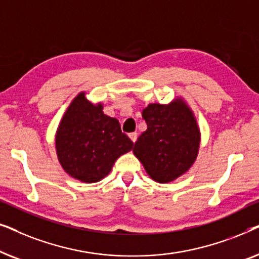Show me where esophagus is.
I'll return each instance as SVG.
<instances>
[{
	"instance_id": "obj_1",
	"label": "esophagus",
	"mask_w": 259,
	"mask_h": 259,
	"mask_svg": "<svg viewBox=\"0 0 259 259\" xmlns=\"http://www.w3.org/2000/svg\"><path fill=\"white\" fill-rule=\"evenodd\" d=\"M128 137H130V139L133 141V143H136V141H137V138H138V133H136V132H132V133H130V134H128Z\"/></svg>"
}]
</instances>
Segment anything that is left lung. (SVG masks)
<instances>
[{
    "instance_id": "obj_1",
    "label": "left lung",
    "mask_w": 259,
    "mask_h": 259,
    "mask_svg": "<svg viewBox=\"0 0 259 259\" xmlns=\"http://www.w3.org/2000/svg\"><path fill=\"white\" fill-rule=\"evenodd\" d=\"M147 130L138 138L133 153L158 183L172 182L196 160L199 130L183 101L165 106L151 104L143 111Z\"/></svg>"
}]
</instances>
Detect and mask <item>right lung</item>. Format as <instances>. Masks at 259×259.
I'll return each instance as SVG.
<instances>
[{
    "instance_id": "obj_1",
    "label": "right lung",
    "mask_w": 259,
    "mask_h": 259,
    "mask_svg": "<svg viewBox=\"0 0 259 259\" xmlns=\"http://www.w3.org/2000/svg\"><path fill=\"white\" fill-rule=\"evenodd\" d=\"M133 148L115 118L102 113L81 93L67 109L56 133V152L63 169L83 183H95L111 172L120 155Z\"/></svg>"
}]
</instances>
